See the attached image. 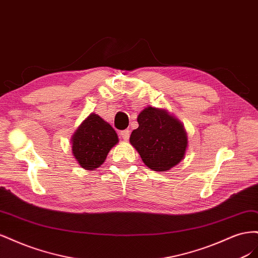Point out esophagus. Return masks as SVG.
I'll return each mask as SVG.
<instances>
[{
    "label": "esophagus",
    "mask_w": 258,
    "mask_h": 258,
    "mask_svg": "<svg viewBox=\"0 0 258 258\" xmlns=\"http://www.w3.org/2000/svg\"><path fill=\"white\" fill-rule=\"evenodd\" d=\"M120 137H121L122 140H124V141H127V140H128L129 137H130V131H129L128 129L120 131Z\"/></svg>",
    "instance_id": "obj_1"
}]
</instances>
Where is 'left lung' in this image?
<instances>
[{
	"instance_id": "left-lung-1",
	"label": "left lung",
	"mask_w": 258,
	"mask_h": 258,
	"mask_svg": "<svg viewBox=\"0 0 258 258\" xmlns=\"http://www.w3.org/2000/svg\"><path fill=\"white\" fill-rule=\"evenodd\" d=\"M138 122L130 143L148 168L167 171L184 158L187 136L183 124L173 116L150 106L139 114Z\"/></svg>"
}]
</instances>
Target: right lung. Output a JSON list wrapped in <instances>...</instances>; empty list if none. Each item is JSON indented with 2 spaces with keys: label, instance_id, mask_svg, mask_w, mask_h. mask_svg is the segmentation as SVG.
Returning a JSON list of instances; mask_svg holds the SVG:
<instances>
[{
  "label": "right lung",
  "instance_id": "add662e5",
  "mask_svg": "<svg viewBox=\"0 0 258 258\" xmlns=\"http://www.w3.org/2000/svg\"><path fill=\"white\" fill-rule=\"evenodd\" d=\"M118 142V137L110 123L100 116L90 114L72 138V151L80 165L95 170L104 162L108 152Z\"/></svg>",
  "mask_w": 258,
  "mask_h": 258
}]
</instances>
